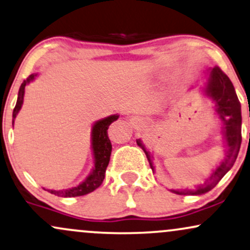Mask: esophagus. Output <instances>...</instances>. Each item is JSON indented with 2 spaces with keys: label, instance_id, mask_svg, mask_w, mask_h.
<instances>
[{
  "label": "esophagus",
  "instance_id": "1",
  "mask_svg": "<svg viewBox=\"0 0 250 250\" xmlns=\"http://www.w3.org/2000/svg\"><path fill=\"white\" fill-rule=\"evenodd\" d=\"M130 123L133 126H138V124H139V123H140V119L137 118V117H132L131 120H130Z\"/></svg>",
  "mask_w": 250,
  "mask_h": 250
}]
</instances>
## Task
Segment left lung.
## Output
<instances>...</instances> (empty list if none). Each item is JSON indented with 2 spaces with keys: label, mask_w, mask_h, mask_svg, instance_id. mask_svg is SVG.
<instances>
[{
  "label": "left lung",
  "mask_w": 250,
  "mask_h": 250,
  "mask_svg": "<svg viewBox=\"0 0 250 250\" xmlns=\"http://www.w3.org/2000/svg\"><path fill=\"white\" fill-rule=\"evenodd\" d=\"M205 92L215 102L216 112H218L221 122L224 123V134L228 146V151L226 153V158L221 163V165L212 173V175L205 181L204 185L198 186V188L195 190L172 189V192L177 193V194L200 195L213 189L218 185L219 181L224 178L226 173L233 167L237 158V154H239L240 146H241V104H240L239 98L236 96L233 83H231L228 76L219 66H215L214 69L210 70L209 79H208V84L206 89H205ZM137 144L145 152L149 166H151L152 171H154L151 153L145 148V145L140 142V139L137 140Z\"/></svg>",
  "instance_id": "obj_1"
}]
</instances>
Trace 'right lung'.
<instances>
[{
    "label": "right lung",
    "mask_w": 250,
    "mask_h": 250,
    "mask_svg": "<svg viewBox=\"0 0 250 250\" xmlns=\"http://www.w3.org/2000/svg\"><path fill=\"white\" fill-rule=\"evenodd\" d=\"M36 75H30L29 78H26L25 81H23V83L21 84L20 91H19V97H17L16 105H15L14 112H13V125L14 120L16 118L17 113L21 110L23 104V96H24V89L25 85L31 82L35 78ZM118 119V116L114 114V116H110L107 118L99 120L92 127V148H93V155H95V168L91 174L87 177L81 185H78L77 187H73V188L69 189H63V190H51L48 189V192L51 194H55L57 196H63V198H73V196H82L87 194V193L93 192L96 188H98L101 186L103 180L105 178V171H106V167L108 165V161H110V155L111 151H112V145H111L110 139L107 136V130L108 126L111 125V123H113L114 120Z\"/></svg>",
    "instance_id": "add662e5"
}]
</instances>
